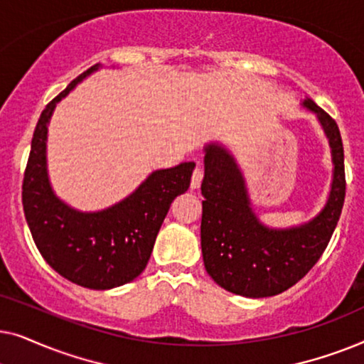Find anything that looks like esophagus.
I'll return each instance as SVG.
<instances>
[{
    "mask_svg": "<svg viewBox=\"0 0 364 364\" xmlns=\"http://www.w3.org/2000/svg\"><path fill=\"white\" fill-rule=\"evenodd\" d=\"M202 178H203V172H202V168H200V167H197L196 171H193V173H192V181H191V188H192V191H196V188L200 187Z\"/></svg>",
    "mask_w": 364,
    "mask_h": 364,
    "instance_id": "esophagus-1",
    "label": "esophagus"
}]
</instances>
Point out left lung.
I'll list each match as a JSON object with an SVG mask.
<instances>
[{
  "instance_id": "1",
  "label": "left lung",
  "mask_w": 364,
  "mask_h": 364,
  "mask_svg": "<svg viewBox=\"0 0 364 364\" xmlns=\"http://www.w3.org/2000/svg\"><path fill=\"white\" fill-rule=\"evenodd\" d=\"M303 106L320 119L330 141L333 183L323 210L305 225L268 228L250 207L240 168L227 149L205 147L200 243L203 265L227 291L248 298L273 296L300 282L328 247L345 203V154L340 129L310 99Z\"/></svg>"
}]
</instances>
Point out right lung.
<instances>
[{
    "label": "right lung",
    "instance_id": "right-lung-1",
    "mask_svg": "<svg viewBox=\"0 0 364 364\" xmlns=\"http://www.w3.org/2000/svg\"><path fill=\"white\" fill-rule=\"evenodd\" d=\"M99 64L77 76L44 107L23 178V208L33 240L59 275L79 287L109 290L146 268L171 203L191 186L193 162L156 171L136 192L101 212H77L54 196L46 171L48 122L56 102Z\"/></svg>",
    "mask_w": 364,
    "mask_h": 364
}]
</instances>
